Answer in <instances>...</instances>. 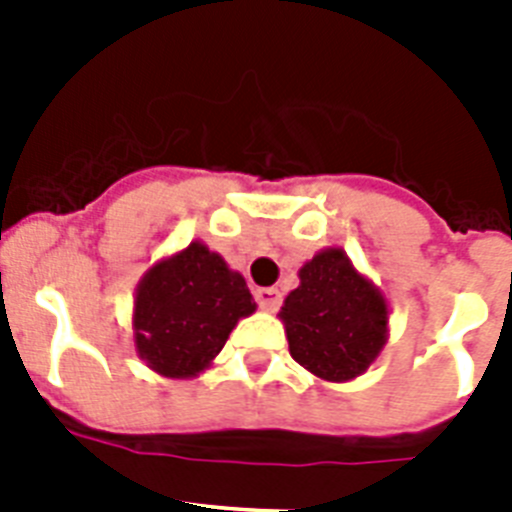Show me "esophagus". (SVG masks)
I'll list each match as a JSON object with an SVG mask.
<instances>
[{
	"instance_id": "esophagus-1",
	"label": "esophagus",
	"mask_w": 512,
	"mask_h": 512,
	"mask_svg": "<svg viewBox=\"0 0 512 512\" xmlns=\"http://www.w3.org/2000/svg\"><path fill=\"white\" fill-rule=\"evenodd\" d=\"M255 300L263 311H279L281 305V292L276 287H257Z\"/></svg>"
}]
</instances>
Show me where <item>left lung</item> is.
<instances>
[{
    "label": "left lung",
    "instance_id": "obj_1",
    "mask_svg": "<svg viewBox=\"0 0 512 512\" xmlns=\"http://www.w3.org/2000/svg\"><path fill=\"white\" fill-rule=\"evenodd\" d=\"M289 353L321 380H353L385 345L388 305L342 249H324L300 268V287L281 308Z\"/></svg>",
    "mask_w": 512,
    "mask_h": 512
}]
</instances>
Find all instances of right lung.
<instances>
[{"mask_svg": "<svg viewBox=\"0 0 512 512\" xmlns=\"http://www.w3.org/2000/svg\"><path fill=\"white\" fill-rule=\"evenodd\" d=\"M255 313L247 281L193 241L143 276L135 297V345L164 377H193L223 350L241 316Z\"/></svg>", "mask_w": 512, "mask_h": 512, "instance_id": "right-lung-1", "label": "right lung"}]
</instances>
